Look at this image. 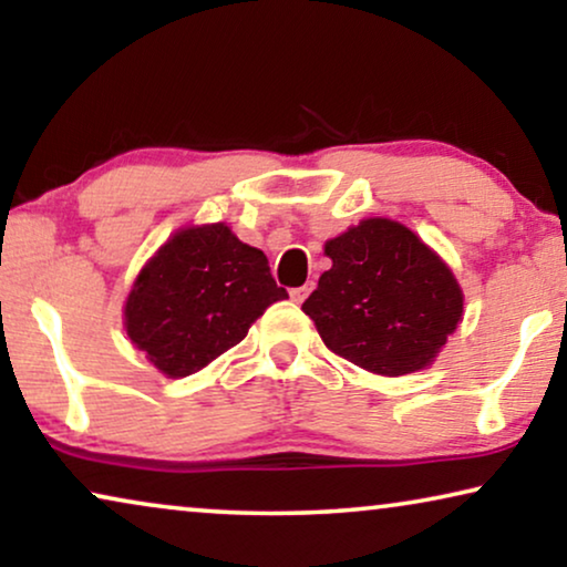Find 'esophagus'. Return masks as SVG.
<instances>
[{
    "instance_id": "esophagus-1",
    "label": "esophagus",
    "mask_w": 567,
    "mask_h": 567,
    "mask_svg": "<svg viewBox=\"0 0 567 567\" xmlns=\"http://www.w3.org/2000/svg\"><path fill=\"white\" fill-rule=\"evenodd\" d=\"M312 286L315 284H305V286H299V289H291L289 291L291 293V301H297V305H301V301L309 297V291H312Z\"/></svg>"
}]
</instances>
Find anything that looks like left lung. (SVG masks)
<instances>
[{"label": "left lung", "mask_w": 567, "mask_h": 567, "mask_svg": "<svg viewBox=\"0 0 567 567\" xmlns=\"http://www.w3.org/2000/svg\"><path fill=\"white\" fill-rule=\"evenodd\" d=\"M324 255L332 266L301 305L324 346L379 377L429 369L464 312L441 255L384 216L328 239Z\"/></svg>", "instance_id": "1"}]
</instances>
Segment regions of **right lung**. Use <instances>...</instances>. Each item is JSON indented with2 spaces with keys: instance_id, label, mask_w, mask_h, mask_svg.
Listing matches in <instances>:
<instances>
[{
  "instance_id": "1",
  "label": "right lung",
  "mask_w": 567,
  "mask_h": 567,
  "mask_svg": "<svg viewBox=\"0 0 567 567\" xmlns=\"http://www.w3.org/2000/svg\"><path fill=\"white\" fill-rule=\"evenodd\" d=\"M281 299L289 293L276 286L262 250L224 221L190 224L138 270L123 328L159 374L183 379L235 348Z\"/></svg>"
}]
</instances>
